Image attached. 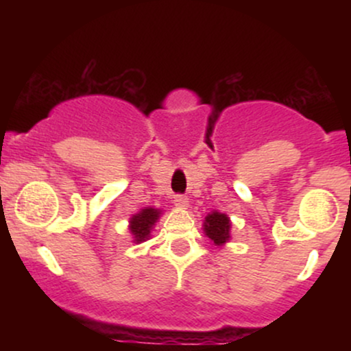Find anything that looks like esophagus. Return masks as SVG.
Wrapping results in <instances>:
<instances>
[{"label": "esophagus", "mask_w": 351, "mask_h": 351, "mask_svg": "<svg viewBox=\"0 0 351 351\" xmlns=\"http://www.w3.org/2000/svg\"><path fill=\"white\" fill-rule=\"evenodd\" d=\"M175 206H178V208H186L188 206V198L186 196H183V195H176L175 196Z\"/></svg>", "instance_id": "34e87169"}]
</instances>
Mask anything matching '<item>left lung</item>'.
<instances>
[{
	"label": "left lung",
	"mask_w": 351,
	"mask_h": 351,
	"mask_svg": "<svg viewBox=\"0 0 351 351\" xmlns=\"http://www.w3.org/2000/svg\"><path fill=\"white\" fill-rule=\"evenodd\" d=\"M206 223H204V232L209 239L213 241L216 245H223L229 239V228H231V223H229V217L223 213H211V215L206 216Z\"/></svg>",
	"instance_id": "obj_1"
}]
</instances>
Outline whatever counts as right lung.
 Wrapping results in <instances>:
<instances>
[{
	"label": "right lung",
	"instance_id": "right-lung-1",
	"mask_svg": "<svg viewBox=\"0 0 351 351\" xmlns=\"http://www.w3.org/2000/svg\"><path fill=\"white\" fill-rule=\"evenodd\" d=\"M158 216H160L158 209L145 208L138 213V215L132 217L130 231L132 234H134L136 243H142V241L148 239V236H150V229L153 228V224L156 223Z\"/></svg>",
	"mask_w": 351,
	"mask_h": 351
}]
</instances>
